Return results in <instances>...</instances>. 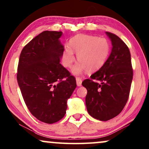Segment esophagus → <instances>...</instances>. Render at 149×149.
I'll return each instance as SVG.
<instances>
[{
    "label": "esophagus",
    "instance_id": "34e87169",
    "mask_svg": "<svg viewBox=\"0 0 149 149\" xmlns=\"http://www.w3.org/2000/svg\"><path fill=\"white\" fill-rule=\"evenodd\" d=\"M76 81H77V86H81V84H82V79L81 78H79V77H77L76 78Z\"/></svg>",
    "mask_w": 149,
    "mask_h": 149
}]
</instances>
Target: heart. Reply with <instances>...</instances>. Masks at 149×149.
<instances>
[{"instance_id": "obj_1", "label": "heart", "mask_w": 149, "mask_h": 149, "mask_svg": "<svg viewBox=\"0 0 149 149\" xmlns=\"http://www.w3.org/2000/svg\"><path fill=\"white\" fill-rule=\"evenodd\" d=\"M74 52L79 62L72 69V74H81L84 71L95 72L101 69L109 57L110 44L104 38L80 34L70 39L69 46L65 47L62 56V63L70 68L74 62Z\"/></svg>"}]
</instances>
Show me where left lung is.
Segmentation results:
<instances>
[{
	"instance_id": "1",
	"label": "left lung",
	"mask_w": 149,
	"mask_h": 149,
	"mask_svg": "<svg viewBox=\"0 0 149 149\" xmlns=\"http://www.w3.org/2000/svg\"><path fill=\"white\" fill-rule=\"evenodd\" d=\"M110 39V55L101 69L82 83L87 90L86 106L91 116L107 121L117 116L126 104L133 70L126 44L115 34L105 32Z\"/></svg>"
}]
</instances>
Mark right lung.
<instances>
[{
	"label": "right lung",
	"instance_id": "add662e5",
	"mask_svg": "<svg viewBox=\"0 0 149 149\" xmlns=\"http://www.w3.org/2000/svg\"><path fill=\"white\" fill-rule=\"evenodd\" d=\"M62 31H44L21 51L17 79L23 100L32 115L46 124L64 117L76 80L60 63L64 46Z\"/></svg>",
	"mask_w": 149,
	"mask_h": 149
}]
</instances>
